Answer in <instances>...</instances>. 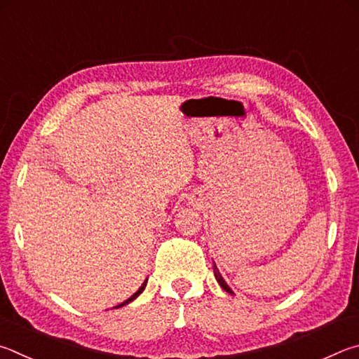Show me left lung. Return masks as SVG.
I'll return each instance as SVG.
<instances>
[{"label":"left lung","instance_id":"left-lung-1","mask_svg":"<svg viewBox=\"0 0 359 359\" xmlns=\"http://www.w3.org/2000/svg\"><path fill=\"white\" fill-rule=\"evenodd\" d=\"M212 269H215V276H216V280L219 282V285H221L222 288H224V290L225 292H229V293H231V294H233V292H231V288L227 285V282H225L224 280V278H222V276H221V273H219V269H217V266L215 265V266H212Z\"/></svg>","mask_w":359,"mask_h":359}]
</instances>
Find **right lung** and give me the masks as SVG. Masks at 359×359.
I'll return each instance as SVG.
<instances>
[{"mask_svg": "<svg viewBox=\"0 0 359 359\" xmlns=\"http://www.w3.org/2000/svg\"><path fill=\"white\" fill-rule=\"evenodd\" d=\"M144 287H147V280H144V282H143V284H142V287H140V288H138V290H137V292H135L134 294H132V297H130L129 299H126V301H124V303H121V304H118L116 307H121V306H126V304H129V303H130V301H134V299H135V298L138 297V294H140V293H142V292L144 290Z\"/></svg>", "mask_w": 359, "mask_h": 359, "instance_id": "1", "label": "right lung"}]
</instances>
